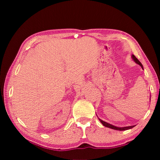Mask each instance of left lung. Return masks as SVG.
<instances>
[{
  "label": "left lung",
  "instance_id": "8db88e82",
  "mask_svg": "<svg viewBox=\"0 0 160 160\" xmlns=\"http://www.w3.org/2000/svg\"><path fill=\"white\" fill-rule=\"evenodd\" d=\"M131 57H132V60H133L137 64H138L139 66H141V68L143 69V66H142V63H140V62L138 60V58H137L136 57H135V56L133 55V54H132ZM99 120L100 122L102 123V125L104 126L107 127V128L113 129V130H116V131H126V130L131 129V128H133V127H135V126H126V127H117V126H115L112 125V124H110V123H109L105 122V121L101 120V119H100V118H99Z\"/></svg>",
  "mask_w": 160,
  "mask_h": 160
}]
</instances>
